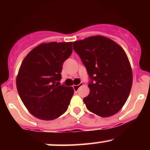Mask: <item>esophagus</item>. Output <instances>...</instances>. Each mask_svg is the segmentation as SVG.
<instances>
[{
  "instance_id": "obj_1",
  "label": "esophagus",
  "mask_w": 150,
  "mask_h": 150,
  "mask_svg": "<svg viewBox=\"0 0 150 150\" xmlns=\"http://www.w3.org/2000/svg\"><path fill=\"white\" fill-rule=\"evenodd\" d=\"M82 85H83V83H82V82H81V83L79 84V85H74V86H73L74 91H75V92H77V91H78L79 88H80V87H81V86H82Z\"/></svg>"
}]
</instances>
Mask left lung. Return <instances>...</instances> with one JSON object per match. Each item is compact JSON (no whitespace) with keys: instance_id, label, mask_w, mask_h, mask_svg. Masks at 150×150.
Listing matches in <instances>:
<instances>
[{"instance_id":"left-lung-1","label":"left lung","mask_w":150,"mask_h":150,"mask_svg":"<svg viewBox=\"0 0 150 150\" xmlns=\"http://www.w3.org/2000/svg\"><path fill=\"white\" fill-rule=\"evenodd\" d=\"M73 49L91 80L89 94L83 99L86 107L101 117L116 114L126 102L132 84V68L124 50L100 35L74 42Z\"/></svg>"}]
</instances>
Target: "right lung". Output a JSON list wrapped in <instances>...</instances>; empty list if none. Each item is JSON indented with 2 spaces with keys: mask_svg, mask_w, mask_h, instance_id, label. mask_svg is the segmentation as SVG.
<instances>
[{
  "mask_svg": "<svg viewBox=\"0 0 150 150\" xmlns=\"http://www.w3.org/2000/svg\"><path fill=\"white\" fill-rule=\"evenodd\" d=\"M73 52V42L43 43L22 62L17 89L25 107L41 120L56 119L67 111L74 90L61 85L63 62Z\"/></svg>",
  "mask_w": 150,
  "mask_h": 150,
  "instance_id": "right-lung-1",
  "label": "right lung"
}]
</instances>
